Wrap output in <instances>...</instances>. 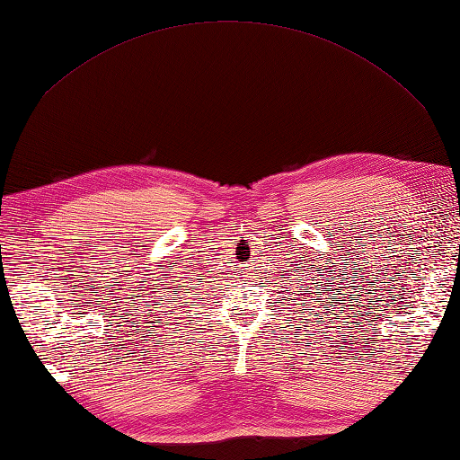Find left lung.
<instances>
[{
    "instance_id": "left-lung-1",
    "label": "left lung",
    "mask_w": 460,
    "mask_h": 460,
    "mask_svg": "<svg viewBox=\"0 0 460 460\" xmlns=\"http://www.w3.org/2000/svg\"><path fill=\"white\" fill-rule=\"evenodd\" d=\"M288 291H289V289H288ZM317 296H322V294H317ZM304 302H307V299H305V297H304ZM289 310H291V307H289Z\"/></svg>"
}]
</instances>
